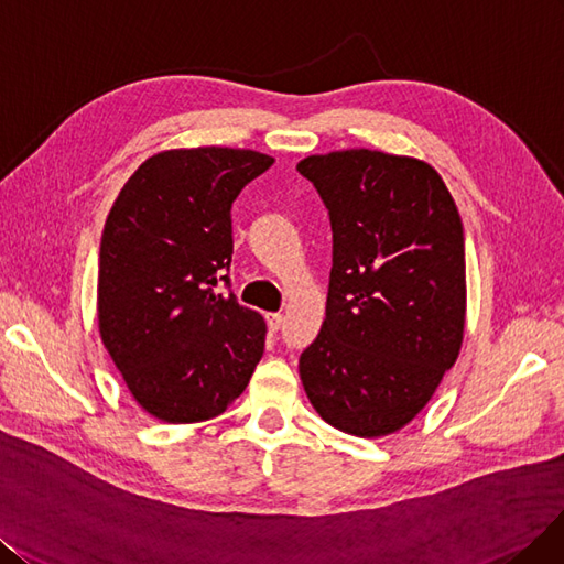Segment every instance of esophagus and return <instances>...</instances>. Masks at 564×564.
<instances>
[{"mask_svg": "<svg viewBox=\"0 0 564 564\" xmlns=\"http://www.w3.org/2000/svg\"><path fill=\"white\" fill-rule=\"evenodd\" d=\"M281 325H283V316L281 314H267V328L271 333H279Z\"/></svg>", "mask_w": 564, "mask_h": 564, "instance_id": "obj_1", "label": "esophagus"}]
</instances>
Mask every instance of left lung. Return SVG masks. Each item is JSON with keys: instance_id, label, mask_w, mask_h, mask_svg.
<instances>
[{"instance_id": "8db88e82", "label": "left lung", "mask_w": 564, "mask_h": 564, "mask_svg": "<svg viewBox=\"0 0 564 564\" xmlns=\"http://www.w3.org/2000/svg\"><path fill=\"white\" fill-rule=\"evenodd\" d=\"M297 171L323 198L333 269L318 337L300 356L314 410L379 438L410 424L459 356L464 227L426 161L377 150L314 154Z\"/></svg>"}]
</instances>
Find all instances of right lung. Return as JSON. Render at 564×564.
Masks as SVG:
<instances>
[{
    "label": "right lung",
    "mask_w": 564,
    "mask_h": 564,
    "mask_svg": "<svg viewBox=\"0 0 564 564\" xmlns=\"http://www.w3.org/2000/svg\"><path fill=\"white\" fill-rule=\"evenodd\" d=\"M271 163L231 148L159 152L107 215L100 339L135 403L161 422L223 414L264 354V318L217 285H229L231 204Z\"/></svg>",
    "instance_id": "1"
}]
</instances>
